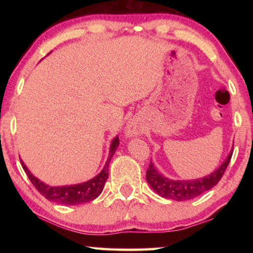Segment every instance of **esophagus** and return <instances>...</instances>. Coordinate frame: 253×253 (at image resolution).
<instances>
[{
	"mask_svg": "<svg viewBox=\"0 0 253 253\" xmlns=\"http://www.w3.org/2000/svg\"><path fill=\"white\" fill-rule=\"evenodd\" d=\"M125 134L127 137H136L142 134V127L138 123L129 122L125 127Z\"/></svg>",
	"mask_w": 253,
	"mask_h": 253,
	"instance_id": "34e87169",
	"label": "esophagus"
}]
</instances>
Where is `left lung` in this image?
I'll return each instance as SVG.
<instances>
[{"label": "left lung", "mask_w": 253, "mask_h": 253, "mask_svg": "<svg viewBox=\"0 0 253 253\" xmlns=\"http://www.w3.org/2000/svg\"><path fill=\"white\" fill-rule=\"evenodd\" d=\"M233 153V147L224 162L207 176L195 179H170L165 175L158 172L153 163L151 162L146 172V179L149 185L162 198L173 201H187L203 194L204 192L211 190L215 186L224 174L228 168L231 156Z\"/></svg>", "instance_id": "obj_1"}]
</instances>
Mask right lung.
Instances as JSON below:
<instances>
[{"label": "right lung", "instance_id": "add662e5", "mask_svg": "<svg viewBox=\"0 0 253 253\" xmlns=\"http://www.w3.org/2000/svg\"><path fill=\"white\" fill-rule=\"evenodd\" d=\"M119 145V138L118 136L111 140L109 154L107 162L104 166V169H101V172L96 175L95 177L89 179L87 182L74 184V185H62V186H51L45 184L44 182L40 181L39 178L34 176V175L30 172L27 165L24 164V162L21 160V164L22 168L27 173L30 181L34 185L40 193L44 196L46 200L52 201V202L59 203V204H66V205H79L83 203L90 202V201L97 199L98 196L104 190L105 183L108 178V168L109 163L111 161V157L114 156L115 152Z\"/></svg>", "mask_w": 253, "mask_h": 253}]
</instances>
